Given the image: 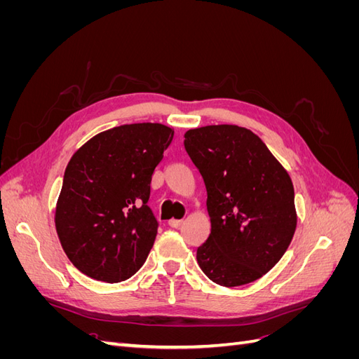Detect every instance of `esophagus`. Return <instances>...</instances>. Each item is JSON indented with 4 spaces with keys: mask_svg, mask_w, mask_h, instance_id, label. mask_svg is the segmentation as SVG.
Wrapping results in <instances>:
<instances>
[{
    "mask_svg": "<svg viewBox=\"0 0 359 359\" xmlns=\"http://www.w3.org/2000/svg\"><path fill=\"white\" fill-rule=\"evenodd\" d=\"M181 224H182V220H175V219L169 220V226H170V227H175V229H177V227H180Z\"/></svg>",
    "mask_w": 359,
    "mask_h": 359,
    "instance_id": "34e87169",
    "label": "esophagus"
}]
</instances>
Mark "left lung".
<instances>
[{
  "label": "left lung",
  "mask_w": 359,
  "mask_h": 359,
  "mask_svg": "<svg viewBox=\"0 0 359 359\" xmlns=\"http://www.w3.org/2000/svg\"><path fill=\"white\" fill-rule=\"evenodd\" d=\"M184 147L206 187L211 233L196 252L205 276L235 287L265 276L297 229L295 193L286 169L252 130L191 128Z\"/></svg>",
  "instance_id": "obj_1"
}]
</instances>
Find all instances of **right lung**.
Here are the masks:
<instances>
[{
	"label": "right lung",
	"mask_w": 359,
	"mask_h": 359,
	"mask_svg": "<svg viewBox=\"0 0 359 359\" xmlns=\"http://www.w3.org/2000/svg\"><path fill=\"white\" fill-rule=\"evenodd\" d=\"M172 137L158 123L124 124L95 135L70 158L55 227L85 276L119 283L144 265L158 227L147 205L151 177Z\"/></svg>",
	"instance_id": "add662e5"
}]
</instances>
